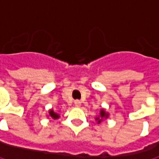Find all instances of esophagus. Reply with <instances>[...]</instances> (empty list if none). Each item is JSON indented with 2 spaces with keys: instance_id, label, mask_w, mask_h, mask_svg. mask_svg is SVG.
I'll list each match as a JSON object with an SVG mask.
<instances>
[{
  "instance_id": "esophagus-1",
  "label": "esophagus",
  "mask_w": 159,
  "mask_h": 159,
  "mask_svg": "<svg viewBox=\"0 0 159 159\" xmlns=\"http://www.w3.org/2000/svg\"><path fill=\"white\" fill-rule=\"evenodd\" d=\"M75 106L76 108L81 107V102H80L79 100H75Z\"/></svg>"
}]
</instances>
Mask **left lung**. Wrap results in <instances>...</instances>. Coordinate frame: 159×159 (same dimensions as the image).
Returning a JSON list of instances; mask_svg holds the SVG:
<instances>
[{"label": "left lung", "instance_id": "obj_1", "mask_svg": "<svg viewBox=\"0 0 159 159\" xmlns=\"http://www.w3.org/2000/svg\"><path fill=\"white\" fill-rule=\"evenodd\" d=\"M109 117H110V113H109V112H107L105 109L101 108V109H100V111H99V114L95 118V120H97V122L99 124V123H101L104 120H107Z\"/></svg>", "mask_w": 159, "mask_h": 159}]
</instances>
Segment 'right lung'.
Segmentation results:
<instances>
[{"label":"right lung","mask_w":159,"mask_h":159,"mask_svg":"<svg viewBox=\"0 0 159 159\" xmlns=\"http://www.w3.org/2000/svg\"><path fill=\"white\" fill-rule=\"evenodd\" d=\"M48 117L49 119H52V120H57V119L60 118V114H58L57 112H55V111H53V109H50L48 111Z\"/></svg>","instance_id":"right-lung-1"}]
</instances>
